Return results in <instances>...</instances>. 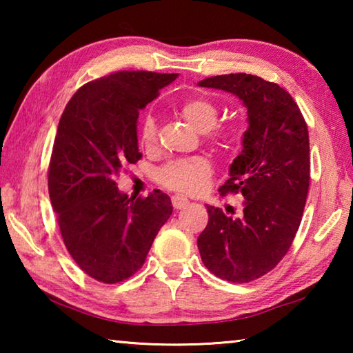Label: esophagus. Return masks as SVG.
I'll use <instances>...</instances> for the list:
<instances>
[{"label":"esophagus","mask_w":353,"mask_h":353,"mask_svg":"<svg viewBox=\"0 0 353 353\" xmlns=\"http://www.w3.org/2000/svg\"><path fill=\"white\" fill-rule=\"evenodd\" d=\"M171 202H172V207H174L176 210H181V208H185L190 204V201L187 198H183V196H181V194L172 196Z\"/></svg>","instance_id":"34e87169"}]
</instances>
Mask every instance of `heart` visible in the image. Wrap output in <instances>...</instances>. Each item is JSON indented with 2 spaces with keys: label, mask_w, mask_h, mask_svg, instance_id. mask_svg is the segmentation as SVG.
<instances>
[{
  "label": "heart",
  "mask_w": 353,
  "mask_h": 353,
  "mask_svg": "<svg viewBox=\"0 0 353 353\" xmlns=\"http://www.w3.org/2000/svg\"><path fill=\"white\" fill-rule=\"evenodd\" d=\"M182 118L199 132H207V140L218 149H232L238 140L236 130L214 128L218 121V107L207 98H193L181 105ZM143 146L151 149L157 145V124L152 117H146L141 126ZM212 174V163L204 155L177 159L165 163L155 172V181L162 187L182 194H194L205 187Z\"/></svg>",
  "instance_id": "b5f03b06"
}]
</instances>
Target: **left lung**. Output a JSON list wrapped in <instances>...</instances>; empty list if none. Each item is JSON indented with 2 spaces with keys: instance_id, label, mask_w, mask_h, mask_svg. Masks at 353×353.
<instances>
[{
  "instance_id": "1",
  "label": "left lung",
  "mask_w": 353,
  "mask_h": 353,
  "mask_svg": "<svg viewBox=\"0 0 353 353\" xmlns=\"http://www.w3.org/2000/svg\"><path fill=\"white\" fill-rule=\"evenodd\" d=\"M199 85L234 93L248 107L243 151L219 188L221 196L243 194V213L230 216L207 205L208 224L198 238L208 271L248 283L279 265L301 225L310 188L307 123L285 88L259 76H213Z\"/></svg>"
}]
</instances>
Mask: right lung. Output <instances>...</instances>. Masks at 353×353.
<instances>
[{
	"label": "right lung",
	"instance_id": "add662e5",
	"mask_svg": "<svg viewBox=\"0 0 353 353\" xmlns=\"http://www.w3.org/2000/svg\"><path fill=\"white\" fill-rule=\"evenodd\" d=\"M177 77L117 71L83 83L59 121L48 168V190L65 248L76 265L103 283L140 270L172 213L168 194L119 193L117 177L139 162L140 110Z\"/></svg>",
	"mask_w": 353,
	"mask_h": 353
}]
</instances>
